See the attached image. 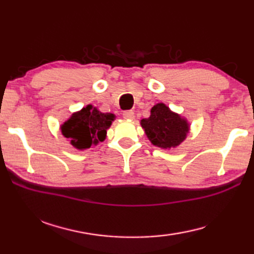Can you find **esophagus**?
<instances>
[{
    "instance_id": "1",
    "label": "esophagus",
    "mask_w": 254,
    "mask_h": 254,
    "mask_svg": "<svg viewBox=\"0 0 254 254\" xmlns=\"http://www.w3.org/2000/svg\"><path fill=\"white\" fill-rule=\"evenodd\" d=\"M123 118L127 120H133L134 119V112L133 111H124L123 112Z\"/></svg>"
}]
</instances>
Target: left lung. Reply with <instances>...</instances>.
<instances>
[{
  "mask_svg": "<svg viewBox=\"0 0 254 254\" xmlns=\"http://www.w3.org/2000/svg\"><path fill=\"white\" fill-rule=\"evenodd\" d=\"M140 123L151 143L162 149L176 148L186 139L189 131L187 120L170 111L163 103L154 105L150 117Z\"/></svg>",
  "mask_w": 254,
  "mask_h": 254,
  "instance_id": "1",
  "label": "left lung"
}]
</instances>
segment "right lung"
Here are the masks:
<instances>
[{"label":"right lung","instance_id":"right-lung-1","mask_svg":"<svg viewBox=\"0 0 254 254\" xmlns=\"http://www.w3.org/2000/svg\"><path fill=\"white\" fill-rule=\"evenodd\" d=\"M114 120V114L102 113L96 107L87 105L63 124L62 133L76 149H88L105 140L106 130Z\"/></svg>","mask_w":254,"mask_h":254}]
</instances>
